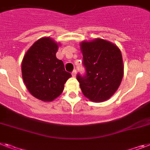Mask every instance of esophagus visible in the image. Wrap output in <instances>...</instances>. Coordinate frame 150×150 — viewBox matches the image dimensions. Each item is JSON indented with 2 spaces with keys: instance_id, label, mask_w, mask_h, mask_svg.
<instances>
[{
  "instance_id": "1",
  "label": "esophagus",
  "mask_w": 150,
  "mask_h": 150,
  "mask_svg": "<svg viewBox=\"0 0 150 150\" xmlns=\"http://www.w3.org/2000/svg\"><path fill=\"white\" fill-rule=\"evenodd\" d=\"M72 76H74V77H75V76H76V70H74V71H73L72 72Z\"/></svg>"
}]
</instances>
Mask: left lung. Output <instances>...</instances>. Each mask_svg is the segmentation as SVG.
Segmentation results:
<instances>
[{"label":"left lung","instance_id":"left-lung-1","mask_svg":"<svg viewBox=\"0 0 150 150\" xmlns=\"http://www.w3.org/2000/svg\"><path fill=\"white\" fill-rule=\"evenodd\" d=\"M86 74H77L76 80L86 98L103 102L114 94L123 76V63L117 45L103 39L80 43Z\"/></svg>","mask_w":150,"mask_h":150}]
</instances>
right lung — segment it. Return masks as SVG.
Returning a JSON list of instances; mask_svg holds the SVG:
<instances>
[{"label":"right lung","mask_w":150,"mask_h":150,"mask_svg":"<svg viewBox=\"0 0 150 150\" xmlns=\"http://www.w3.org/2000/svg\"><path fill=\"white\" fill-rule=\"evenodd\" d=\"M57 44L50 38L39 39L29 48L22 60V77L29 92L44 102L60 96L64 83L71 76L64 69L63 61L56 53Z\"/></svg>","instance_id":"right-lung-1"}]
</instances>
